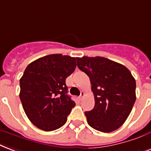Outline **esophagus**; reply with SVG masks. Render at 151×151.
<instances>
[{
	"instance_id": "esophagus-1",
	"label": "esophagus",
	"mask_w": 151,
	"mask_h": 151,
	"mask_svg": "<svg viewBox=\"0 0 151 151\" xmlns=\"http://www.w3.org/2000/svg\"><path fill=\"white\" fill-rule=\"evenodd\" d=\"M84 95H85V94H84V92H81V94H80V95L79 96V100H80L81 101L82 99L83 98Z\"/></svg>"
}]
</instances>
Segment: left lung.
<instances>
[{
	"mask_svg": "<svg viewBox=\"0 0 151 151\" xmlns=\"http://www.w3.org/2000/svg\"><path fill=\"white\" fill-rule=\"evenodd\" d=\"M77 66L90 78L94 109L85 112L87 123L108 133L122 125L135 101V80L123 65L101 57H77Z\"/></svg>",
	"mask_w": 151,
	"mask_h": 151,
	"instance_id": "1",
	"label": "left lung"
}]
</instances>
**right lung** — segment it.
Masks as SVG:
<instances>
[{
  "instance_id": "1",
  "label": "right lung",
  "mask_w": 151,
  "mask_h": 151,
  "mask_svg": "<svg viewBox=\"0 0 151 151\" xmlns=\"http://www.w3.org/2000/svg\"><path fill=\"white\" fill-rule=\"evenodd\" d=\"M76 67V57L51 54L26 68L19 80V98L26 115L37 128L50 132L66 123L76 103L68 95L65 79Z\"/></svg>"
}]
</instances>
